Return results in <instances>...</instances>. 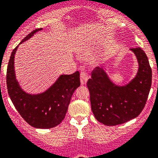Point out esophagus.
Returning a JSON list of instances; mask_svg holds the SVG:
<instances>
[{
  "label": "esophagus",
  "instance_id": "esophagus-1",
  "mask_svg": "<svg viewBox=\"0 0 158 158\" xmlns=\"http://www.w3.org/2000/svg\"><path fill=\"white\" fill-rule=\"evenodd\" d=\"M87 79H88V75L85 71H82L80 74V82L82 85H85L87 83Z\"/></svg>",
  "mask_w": 158,
  "mask_h": 158
}]
</instances>
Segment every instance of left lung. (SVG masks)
<instances>
[{"label":"left lung","mask_w":158,"mask_h":158,"mask_svg":"<svg viewBox=\"0 0 158 158\" xmlns=\"http://www.w3.org/2000/svg\"><path fill=\"white\" fill-rule=\"evenodd\" d=\"M138 63L137 75L127 84H115L106 71L97 67L87 81L91 110L94 117L106 126L123 124L138 117L148 98L152 70L147 56L141 48H130Z\"/></svg>","instance_id":"left-lung-1"}]
</instances>
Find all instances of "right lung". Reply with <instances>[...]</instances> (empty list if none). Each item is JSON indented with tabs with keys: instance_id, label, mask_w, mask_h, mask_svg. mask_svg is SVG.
<instances>
[{
	"instance_id": "add662e5",
	"label": "right lung",
	"mask_w": 158,
	"mask_h": 158,
	"mask_svg": "<svg viewBox=\"0 0 158 158\" xmlns=\"http://www.w3.org/2000/svg\"><path fill=\"white\" fill-rule=\"evenodd\" d=\"M41 30L42 28H39L31 31L19 45ZM19 45L11 54L7 68L6 83L9 97L16 110L30 126L38 129L56 127L65 118L71 96L80 86L79 72L61 75L48 89L42 93H27L21 88L15 74L14 58Z\"/></svg>"
}]
</instances>
